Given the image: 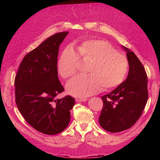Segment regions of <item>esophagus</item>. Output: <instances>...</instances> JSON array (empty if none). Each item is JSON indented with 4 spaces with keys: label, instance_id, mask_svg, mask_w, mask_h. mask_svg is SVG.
<instances>
[{
    "label": "esophagus",
    "instance_id": "esophagus-1",
    "mask_svg": "<svg viewBox=\"0 0 160 160\" xmlns=\"http://www.w3.org/2000/svg\"><path fill=\"white\" fill-rule=\"evenodd\" d=\"M88 99H85V98H76L75 101L77 102H81V101H87Z\"/></svg>",
    "mask_w": 160,
    "mask_h": 160
}]
</instances>
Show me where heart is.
<instances>
[{"instance_id":"obj_1","label":"heart","mask_w":160,"mask_h":160,"mask_svg":"<svg viewBox=\"0 0 160 160\" xmlns=\"http://www.w3.org/2000/svg\"><path fill=\"white\" fill-rule=\"evenodd\" d=\"M91 61L88 75H79L67 84V91L71 95L86 98L99 92L102 88L109 90L123 83L128 73L129 61L108 41L89 38L80 42L76 51L67 47L57 61V68L63 79L74 75L80 61Z\"/></svg>"}]
</instances>
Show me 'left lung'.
<instances>
[{
	"mask_svg": "<svg viewBox=\"0 0 160 160\" xmlns=\"http://www.w3.org/2000/svg\"><path fill=\"white\" fill-rule=\"evenodd\" d=\"M129 70L127 79L101 97L103 106L99 118L103 129L117 133L132 128L141 117L148 99V76L141 61L128 48Z\"/></svg>",
	"mask_w": 160,
	"mask_h": 160,
	"instance_id": "1",
	"label": "left lung"
}]
</instances>
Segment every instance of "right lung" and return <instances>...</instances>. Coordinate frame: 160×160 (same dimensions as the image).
Returning a JSON list of instances; mask_svg holds the SVG:
<instances>
[{"mask_svg":"<svg viewBox=\"0 0 160 160\" xmlns=\"http://www.w3.org/2000/svg\"><path fill=\"white\" fill-rule=\"evenodd\" d=\"M69 33L61 32L43 41L23 58L14 78L15 102L26 122L47 135L62 132L69 123L75 99L55 96L65 91L58 79L57 57Z\"/></svg>","mask_w":160,"mask_h":160,"instance_id":"right-lung-1","label":"right lung"}]
</instances>
